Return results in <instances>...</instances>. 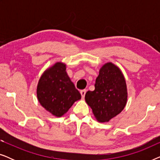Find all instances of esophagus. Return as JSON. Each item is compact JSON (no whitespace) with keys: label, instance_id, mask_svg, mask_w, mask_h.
<instances>
[{"label":"esophagus","instance_id":"34e87169","mask_svg":"<svg viewBox=\"0 0 160 160\" xmlns=\"http://www.w3.org/2000/svg\"><path fill=\"white\" fill-rule=\"evenodd\" d=\"M86 92H87V90H86V89H83V90H81L80 93H81V95H82V98H84L85 94H86Z\"/></svg>","mask_w":160,"mask_h":160}]
</instances>
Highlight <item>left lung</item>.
Listing matches in <instances>:
<instances>
[{"label":"left lung","mask_w":160,"mask_h":160,"mask_svg":"<svg viewBox=\"0 0 160 160\" xmlns=\"http://www.w3.org/2000/svg\"><path fill=\"white\" fill-rule=\"evenodd\" d=\"M95 90L87 92L85 100L97 120L108 122L123 110L128 100L126 82L119 68L105 64L96 78Z\"/></svg>","instance_id":"1"}]
</instances>
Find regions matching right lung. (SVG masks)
Wrapping results in <instances>:
<instances>
[{"mask_svg": "<svg viewBox=\"0 0 160 160\" xmlns=\"http://www.w3.org/2000/svg\"><path fill=\"white\" fill-rule=\"evenodd\" d=\"M65 69V64L57 62L43 73L37 87L39 102L46 110L58 117L66 113L74 102L82 97Z\"/></svg>", "mask_w": 160, "mask_h": 160, "instance_id": "obj_1", "label": "right lung"}]
</instances>
